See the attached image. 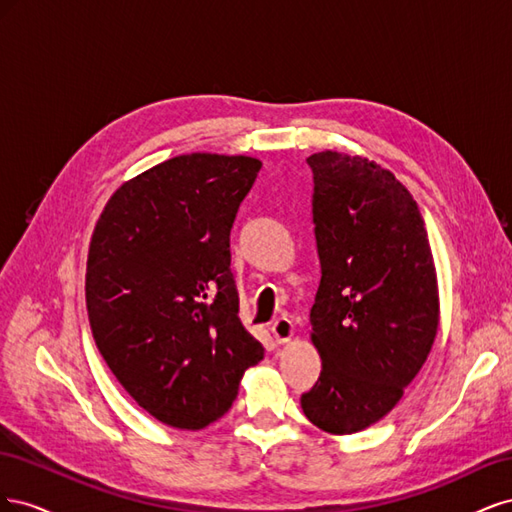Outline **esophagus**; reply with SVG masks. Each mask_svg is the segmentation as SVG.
Masks as SVG:
<instances>
[{
	"mask_svg": "<svg viewBox=\"0 0 512 512\" xmlns=\"http://www.w3.org/2000/svg\"><path fill=\"white\" fill-rule=\"evenodd\" d=\"M271 333H273V339L277 344H288L292 335H294V327H292V322L288 318H280V320L273 322Z\"/></svg>",
	"mask_w": 512,
	"mask_h": 512,
	"instance_id": "1",
	"label": "esophagus"
}]
</instances>
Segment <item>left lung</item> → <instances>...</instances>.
<instances>
[{
    "instance_id": "8db88e82",
    "label": "left lung",
    "mask_w": 512,
    "mask_h": 512,
    "mask_svg": "<svg viewBox=\"0 0 512 512\" xmlns=\"http://www.w3.org/2000/svg\"><path fill=\"white\" fill-rule=\"evenodd\" d=\"M307 164L322 271L309 322L322 371L301 408L346 436L389 414L427 361L438 277L423 215L391 170L331 149Z\"/></svg>"
}]
</instances>
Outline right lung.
<instances>
[{
    "label": "right lung",
    "instance_id": "right-lung-1",
    "mask_svg": "<svg viewBox=\"0 0 512 512\" xmlns=\"http://www.w3.org/2000/svg\"><path fill=\"white\" fill-rule=\"evenodd\" d=\"M262 162L188 153L108 198L87 254L91 333L108 369L160 423L203 429L265 348L239 320L230 228Z\"/></svg>",
    "mask_w": 512,
    "mask_h": 512
}]
</instances>
